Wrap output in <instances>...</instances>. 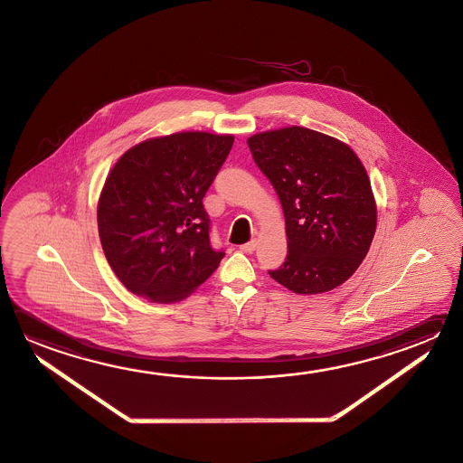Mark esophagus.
<instances>
[{
	"label": "esophagus",
	"mask_w": 463,
	"mask_h": 463,
	"mask_svg": "<svg viewBox=\"0 0 463 463\" xmlns=\"http://www.w3.org/2000/svg\"><path fill=\"white\" fill-rule=\"evenodd\" d=\"M240 250L243 252H248V254H251V252L256 250V240H251V241H248V243L241 244Z\"/></svg>",
	"instance_id": "esophagus-1"
}]
</instances>
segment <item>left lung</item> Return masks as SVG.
I'll list each match as a JSON object with an SVG mask.
<instances>
[{
    "label": "left lung",
    "mask_w": 463,
    "mask_h": 463,
    "mask_svg": "<svg viewBox=\"0 0 463 463\" xmlns=\"http://www.w3.org/2000/svg\"><path fill=\"white\" fill-rule=\"evenodd\" d=\"M248 146L286 217L288 251L270 278L295 294L341 286L361 266L377 227L361 160L345 143L303 127L252 135Z\"/></svg>",
    "instance_id": "left-lung-1"
}]
</instances>
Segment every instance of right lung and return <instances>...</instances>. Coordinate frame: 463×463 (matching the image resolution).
<instances>
[{"mask_svg":"<svg viewBox=\"0 0 463 463\" xmlns=\"http://www.w3.org/2000/svg\"><path fill=\"white\" fill-rule=\"evenodd\" d=\"M233 146L232 135L181 132L120 156L102 187V250L132 294L179 302L211 278L223 250L211 243L202 199Z\"/></svg>","mask_w":463,"mask_h":463,"instance_id":"right-lung-1","label":"right lung"}]
</instances>
